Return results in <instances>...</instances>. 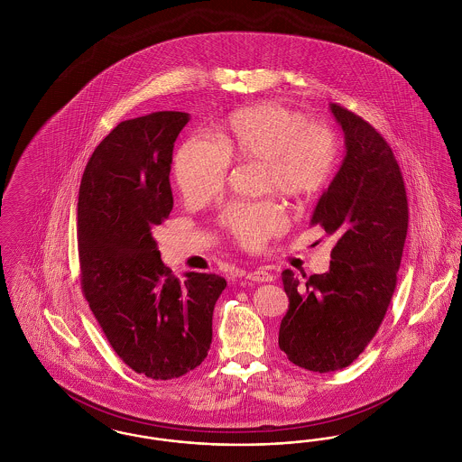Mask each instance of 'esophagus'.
I'll use <instances>...</instances> for the list:
<instances>
[{
	"label": "esophagus",
	"mask_w": 462,
	"mask_h": 462,
	"mask_svg": "<svg viewBox=\"0 0 462 462\" xmlns=\"http://www.w3.org/2000/svg\"><path fill=\"white\" fill-rule=\"evenodd\" d=\"M247 279L253 281V282H272L273 275L264 268H256V270H251L247 273Z\"/></svg>",
	"instance_id": "1"
}]
</instances>
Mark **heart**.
<instances>
[{"mask_svg":"<svg viewBox=\"0 0 462 462\" xmlns=\"http://www.w3.org/2000/svg\"><path fill=\"white\" fill-rule=\"evenodd\" d=\"M337 157L339 142L328 125L307 123L298 110L262 102L228 114L215 142L189 138L176 152L173 173L183 198L208 202L223 190L232 161H260L263 192L305 199L329 183ZM218 223L242 245L258 249L284 230L286 215L275 200L237 202Z\"/></svg>","mask_w":462,"mask_h":462,"instance_id":"heart-1","label":"heart"}]
</instances>
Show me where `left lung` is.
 Here are the masks:
<instances>
[{
  "label": "left lung",
  "instance_id": "8db88e82",
  "mask_svg": "<svg viewBox=\"0 0 462 462\" xmlns=\"http://www.w3.org/2000/svg\"><path fill=\"white\" fill-rule=\"evenodd\" d=\"M346 155L311 225L336 239L326 273L301 282L282 272L289 298L279 346L313 373L348 367L379 329L396 287L409 226L403 176L388 142L352 110L330 104Z\"/></svg>",
  "mask_w": 462,
  "mask_h": 462
}]
</instances>
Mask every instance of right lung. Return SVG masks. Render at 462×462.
Masks as SVG:
<instances>
[{
	"label": "right lung",
	"instance_id": "add662e5",
	"mask_svg": "<svg viewBox=\"0 0 462 462\" xmlns=\"http://www.w3.org/2000/svg\"><path fill=\"white\" fill-rule=\"evenodd\" d=\"M187 112L119 123L89 157L78 199L81 287L117 356L136 374L173 379L208 356L226 281L161 260L152 228L173 209L170 171Z\"/></svg>",
	"mask_w": 462,
	"mask_h": 462
}]
</instances>
